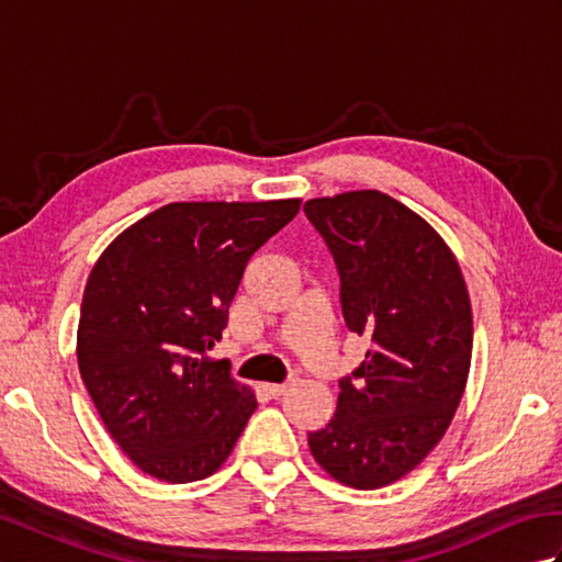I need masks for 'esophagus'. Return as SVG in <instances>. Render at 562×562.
<instances>
[{"instance_id":"1","label":"esophagus","mask_w":562,"mask_h":562,"mask_svg":"<svg viewBox=\"0 0 562 562\" xmlns=\"http://www.w3.org/2000/svg\"><path fill=\"white\" fill-rule=\"evenodd\" d=\"M292 386H294V381H288V384H266V386H262V389H266L268 396L278 398V396H282V393L288 391V389H292Z\"/></svg>"}]
</instances>
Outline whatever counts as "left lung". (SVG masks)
<instances>
[{"mask_svg":"<svg viewBox=\"0 0 562 562\" xmlns=\"http://www.w3.org/2000/svg\"><path fill=\"white\" fill-rule=\"evenodd\" d=\"M304 212L336 258L345 324L369 338L308 449L330 479L376 491L408 475L453 420L473 352L469 290L445 238L381 190L306 200Z\"/></svg>","mask_w":562,"mask_h":562,"instance_id":"1","label":"left lung"}]
</instances>
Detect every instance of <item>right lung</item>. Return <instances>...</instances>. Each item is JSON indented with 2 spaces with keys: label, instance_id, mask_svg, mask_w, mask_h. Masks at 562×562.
<instances>
[{
  "label": "right lung",
  "instance_id": "add662e5",
  "mask_svg": "<svg viewBox=\"0 0 562 562\" xmlns=\"http://www.w3.org/2000/svg\"><path fill=\"white\" fill-rule=\"evenodd\" d=\"M302 200L171 202L115 236L83 290L77 362L101 420L151 479L212 475L256 396L207 350L222 340L250 256Z\"/></svg>",
  "mask_w": 562,
  "mask_h": 562
}]
</instances>
